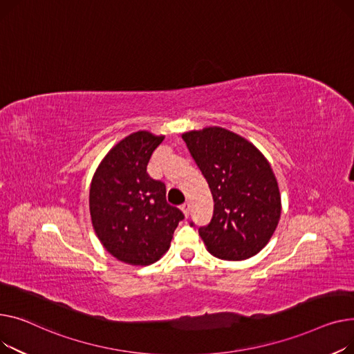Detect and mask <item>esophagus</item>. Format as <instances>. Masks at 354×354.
<instances>
[{
	"mask_svg": "<svg viewBox=\"0 0 354 354\" xmlns=\"http://www.w3.org/2000/svg\"><path fill=\"white\" fill-rule=\"evenodd\" d=\"M180 209L183 210V213H184V216H185V217H189V214H190V203H184V204H181Z\"/></svg>",
	"mask_w": 354,
	"mask_h": 354,
	"instance_id": "obj_1",
	"label": "esophagus"
}]
</instances>
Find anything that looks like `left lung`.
I'll return each instance as SVG.
<instances>
[{
  "label": "left lung",
  "instance_id": "left-lung-1",
  "mask_svg": "<svg viewBox=\"0 0 354 354\" xmlns=\"http://www.w3.org/2000/svg\"><path fill=\"white\" fill-rule=\"evenodd\" d=\"M183 140L214 200L212 221L198 228L207 250L223 260L253 257L272 239L281 213L268 161L250 141L221 127L184 133Z\"/></svg>",
  "mask_w": 354,
  "mask_h": 354
}]
</instances>
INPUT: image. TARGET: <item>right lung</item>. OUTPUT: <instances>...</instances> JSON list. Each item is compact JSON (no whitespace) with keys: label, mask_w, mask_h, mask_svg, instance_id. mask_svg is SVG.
Wrapping results in <instances>:
<instances>
[{"label":"right lung","mask_w":354,"mask_h":354,"mask_svg":"<svg viewBox=\"0 0 354 354\" xmlns=\"http://www.w3.org/2000/svg\"><path fill=\"white\" fill-rule=\"evenodd\" d=\"M164 140L149 131L130 134L100 162L90 187L94 232L106 250L134 266L156 263L169 250L180 209L165 200V184L147 173Z\"/></svg>","instance_id":"right-lung-1"}]
</instances>
